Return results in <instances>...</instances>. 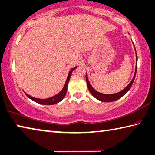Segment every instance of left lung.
<instances>
[{
	"instance_id": "1",
	"label": "left lung",
	"mask_w": 155,
	"mask_h": 155,
	"mask_svg": "<svg viewBox=\"0 0 155 155\" xmlns=\"http://www.w3.org/2000/svg\"><path fill=\"white\" fill-rule=\"evenodd\" d=\"M133 45L134 46V49H135V51H136V48H135V46H134V43H133ZM137 64H138V57H137V54L136 52V69H135V73H134V75L132 80V81H131V82L128 84V85L125 87L124 90H122L121 91L117 93H115V94H103V93H101L98 91H96V90L91 86V84H90V83L89 82L88 79H87V75L86 73V82H87V87H88L90 92L91 93V94L94 96V98L98 99V100L100 101L109 103V102H113V101L118 100V99L121 98L122 96H124L125 94H126V93L130 90L131 86H132V84L134 81V79H135V77H136V71H137Z\"/></svg>"
}]
</instances>
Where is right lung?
<instances>
[{
  "label": "right lung",
  "instance_id": "add662e5",
  "mask_svg": "<svg viewBox=\"0 0 155 155\" xmlns=\"http://www.w3.org/2000/svg\"><path fill=\"white\" fill-rule=\"evenodd\" d=\"M77 67H75V68H72L71 69V71H69V74H68V76L67 78V80L65 81V85H64L63 89L61 90V91L60 92L58 93L57 94L54 95V96H52V97L50 98H46V99H42V98H34V97H32L30 95L28 94L27 93H25V95L28 96L29 98H30L31 100H32L34 102H36L37 103H39V104H45V105H52V104H57L58 103H59L61 101L63 100L64 98V97L65 96V94L67 93V90H68V83H69V81L70 80V78H71V75L73 71H74V69H76Z\"/></svg>",
  "mask_w": 155,
  "mask_h": 155
}]
</instances>
